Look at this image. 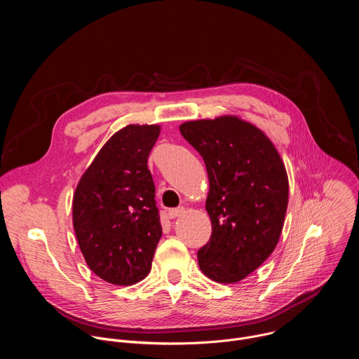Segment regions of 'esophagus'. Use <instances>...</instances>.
<instances>
[{
  "mask_svg": "<svg viewBox=\"0 0 359 359\" xmlns=\"http://www.w3.org/2000/svg\"><path fill=\"white\" fill-rule=\"evenodd\" d=\"M183 213H184V209H183V208H179V209H172V210H169V212H168V216H169L170 219H176V217L182 216Z\"/></svg>",
  "mask_w": 359,
  "mask_h": 359,
  "instance_id": "esophagus-1",
  "label": "esophagus"
}]
</instances>
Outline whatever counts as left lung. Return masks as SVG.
I'll return each mask as SVG.
<instances>
[{
    "label": "left lung",
    "mask_w": 359,
    "mask_h": 359,
    "mask_svg": "<svg viewBox=\"0 0 359 359\" xmlns=\"http://www.w3.org/2000/svg\"><path fill=\"white\" fill-rule=\"evenodd\" d=\"M200 153L209 176L206 210L212 237L198 267L213 281L233 284L257 270L274 251L288 206V176L267 135L238 116L179 126Z\"/></svg>",
    "instance_id": "left-lung-1"
}]
</instances>
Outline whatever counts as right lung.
<instances>
[{"label":"right lung","instance_id":"1","mask_svg":"<svg viewBox=\"0 0 359 359\" xmlns=\"http://www.w3.org/2000/svg\"><path fill=\"white\" fill-rule=\"evenodd\" d=\"M159 125H128L114 133L83 172L72 222L88 267L114 285L142 281L162 237L155 184L147 169Z\"/></svg>","mask_w":359,"mask_h":359}]
</instances>
